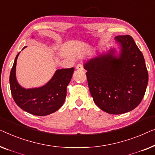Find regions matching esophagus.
<instances>
[{"label": "esophagus", "mask_w": 155, "mask_h": 155, "mask_svg": "<svg viewBox=\"0 0 155 155\" xmlns=\"http://www.w3.org/2000/svg\"><path fill=\"white\" fill-rule=\"evenodd\" d=\"M76 68L78 69V70H83L84 69V65H83L82 63H78L76 66Z\"/></svg>", "instance_id": "esophagus-1"}]
</instances>
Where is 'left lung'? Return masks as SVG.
Listing matches in <instances>:
<instances>
[{
  "instance_id": "obj_1",
  "label": "left lung",
  "mask_w": 155,
  "mask_h": 155,
  "mask_svg": "<svg viewBox=\"0 0 155 155\" xmlns=\"http://www.w3.org/2000/svg\"><path fill=\"white\" fill-rule=\"evenodd\" d=\"M121 45L118 58L112 52L84 65L91 96L95 104L112 114L130 112L142 101L148 83L143 53L129 35L115 37Z\"/></svg>"
}]
</instances>
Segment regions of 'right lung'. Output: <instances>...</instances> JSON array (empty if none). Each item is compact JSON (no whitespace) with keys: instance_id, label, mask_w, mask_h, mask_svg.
<instances>
[{"instance_id":"add662e5","label":"right lung","mask_w":155,"mask_h":155,"mask_svg":"<svg viewBox=\"0 0 155 155\" xmlns=\"http://www.w3.org/2000/svg\"><path fill=\"white\" fill-rule=\"evenodd\" d=\"M19 54L15 58L10 74V91L15 102L21 110L36 116H45L56 112L64 103L67 86L72 77L74 68L58 69L45 86L25 89L19 86L15 77Z\"/></svg>"}]
</instances>
